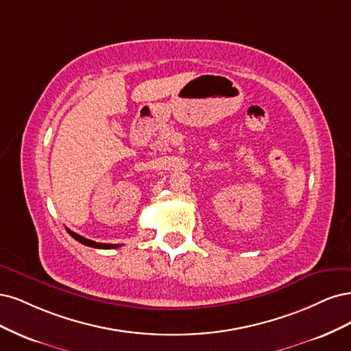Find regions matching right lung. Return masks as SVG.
Here are the masks:
<instances>
[{"instance_id":"1","label":"right lung","mask_w":351,"mask_h":351,"mask_svg":"<svg viewBox=\"0 0 351 351\" xmlns=\"http://www.w3.org/2000/svg\"><path fill=\"white\" fill-rule=\"evenodd\" d=\"M66 232H69L75 241H78L80 243L86 245V246H92V247H97V250H114V247H119V245H112V243H100V242H95V241H90V239H86V237L80 236L74 233L73 230L66 229Z\"/></svg>"}]
</instances>
